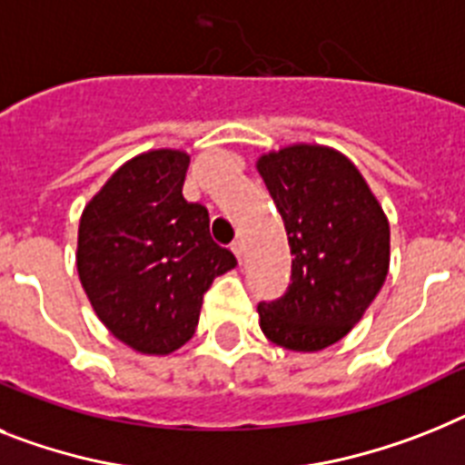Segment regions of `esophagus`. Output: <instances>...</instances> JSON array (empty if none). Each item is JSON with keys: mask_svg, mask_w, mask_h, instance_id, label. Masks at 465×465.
Wrapping results in <instances>:
<instances>
[{"mask_svg": "<svg viewBox=\"0 0 465 465\" xmlns=\"http://www.w3.org/2000/svg\"><path fill=\"white\" fill-rule=\"evenodd\" d=\"M232 252L236 257H239V262H241V260H243V243H241V241H233V243H232Z\"/></svg>", "mask_w": 465, "mask_h": 465, "instance_id": "obj_1", "label": "esophagus"}]
</instances>
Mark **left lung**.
Here are the masks:
<instances>
[{
    "label": "left lung",
    "instance_id": "8db88e82",
    "mask_svg": "<svg viewBox=\"0 0 465 465\" xmlns=\"http://www.w3.org/2000/svg\"><path fill=\"white\" fill-rule=\"evenodd\" d=\"M291 245V283L257 305L276 345L317 352L350 333L383 286L390 226L364 177L326 146H288L257 160Z\"/></svg>",
    "mask_w": 465,
    "mask_h": 465
}]
</instances>
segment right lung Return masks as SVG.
Wrapping results in <instances>:
<instances>
[{
  "label": "right lung",
  "instance_id": "obj_1",
  "mask_svg": "<svg viewBox=\"0 0 465 465\" xmlns=\"http://www.w3.org/2000/svg\"><path fill=\"white\" fill-rule=\"evenodd\" d=\"M189 155L148 151L124 163L82 213L77 272L101 322L143 354L196 333L203 295L236 264L210 236V214L182 193Z\"/></svg>",
  "mask_w": 465,
  "mask_h": 465
}]
</instances>
